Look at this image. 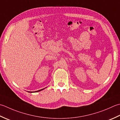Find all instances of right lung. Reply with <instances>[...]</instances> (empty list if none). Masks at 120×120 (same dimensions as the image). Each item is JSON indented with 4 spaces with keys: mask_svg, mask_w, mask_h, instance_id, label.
Instances as JSON below:
<instances>
[{
    "mask_svg": "<svg viewBox=\"0 0 120 120\" xmlns=\"http://www.w3.org/2000/svg\"><path fill=\"white\" fill-rule=\"evenodd\" d=\"M44 89H42V90H39V91H36L35 92H39V91H41V90H43ZM30 92V93H32V92Z\"/></svg>",
    "mask_w": 120,
    "mask_h": 120,
    "instance_id": "1",
    "label": "right lung"
}]
</instances>
